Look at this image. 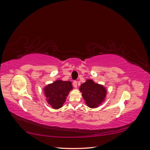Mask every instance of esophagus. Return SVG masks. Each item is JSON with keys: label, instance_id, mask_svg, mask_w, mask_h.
Returning <instances> with one entry per match:
<instances>
[{"label": "esophagus", "instance_id": "1", "mask_svg": "<svg viewBox=\"0 0 150 150\" xmlns=\"http://www.w3.org/2000/svg\"><path fill=\"white\" fill-rule=\"evenodd\" d=\"M72 84H73V86L74 88H77V85H78V82H77L76 81H74L73 83H72Z\"/></svg>", "mask_w": 150, "mask_h": 150}]
</instances>
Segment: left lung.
I'll use <instances>...</instances> for the list:
<instances>
[{
	"label": "left lung",
	"mask_w": 150,
	"mask_h": 150,
	"mask_svg": "<svg viewBox=\"0 0 150 150\" xmlns=\"http://www.w3.org/2000/svg\"><path fill=\"white\" fill-rule=\"evenodd\" d=\"M83 98L89 108H96L104 100L106 90L102 85L94 83L93 80H87L80 87Z\"/></svg>",
	"instance_id": "obj_1"
}]
</instances>
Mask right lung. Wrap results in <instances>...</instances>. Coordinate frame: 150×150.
I'll use <instances>...</instances> for the list:
<instances>
[{
  "instance_id": "obj_1",
  "label": "right lung",
  "mask_w": 150,
  "mask_h": 150,
  "mask_svg": "<svg viewBox=\"0 0 150 150\" xmlns=\"http://www.w3.org/2000/svg\"><path fill=\"white\" fill-rule=\"evenodd\" d=\"M72 89L71 81L57 80L44 88V91L46 100L54 109H59L64 103L66 96Z\"/></svg>"
}]
</instances>
